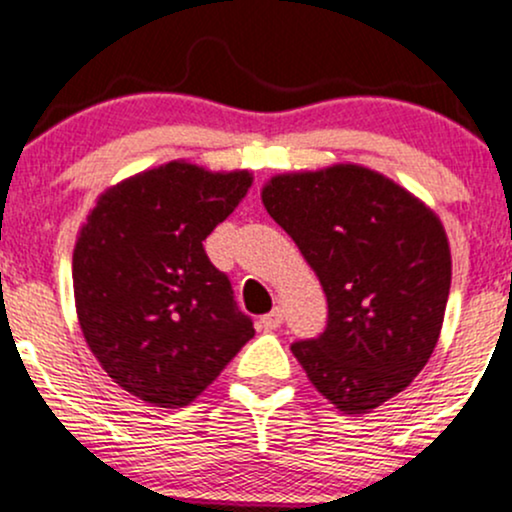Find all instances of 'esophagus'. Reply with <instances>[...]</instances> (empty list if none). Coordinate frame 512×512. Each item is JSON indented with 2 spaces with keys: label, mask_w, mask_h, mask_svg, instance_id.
I'll list each match as a JSON object with an SVG mask.
<instances>
[{
  "label": "esophagus",
  "mask_w": 512,
  "mask_h": 512,
  "mask_svg": "<svg viewBox=\"0 0 512 512\" xmlns=\"http://www.w3.org/2000/svg\"><path fill=\"white\" fill-rule=\"evenodd\" d=\"M282 323H284L282 308H274V311H269L267 316L260 318V328L262 330H277Z\"/></svg>",
  "instance_id": "1"
}]
</instances>
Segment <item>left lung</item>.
<instances>
[{"label":"left lung","instance_id":"1","mask_svg":"<svg viewBox=\"0 0 512 512\" xmlns=\"http://www.w3.org/2000/svg\"><path fill=\"white\" fill-rule=\"evenodd\" d=\"M262 204L328 299L323 333L291 352L340 411L369 413L411 384L440 338L452 282L440 218L359 165L279 174Z\"/></svg>","mask_w":512,"mask_h":512}]
</instances>
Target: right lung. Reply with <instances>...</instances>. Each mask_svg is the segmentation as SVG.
Listing matches in <instances>:
<instances>
[{
    "label": "right lung",
    "mask_w": 512,
    "mask_h": 512,
    "mask_svg": "<svg viewBox=\"0 0 512 512\" xmlns=\"http://www.w3.org/2000/svg\"><path fill=\"white\" fill-rule=\"evenodd\" d=\"M250 172L167 162L99 196L72 255L80 328L101 369L140 401L189 406L255 335L204 250Z\"/></svg>",
    "instance_id": "1"
}]
</instances>
